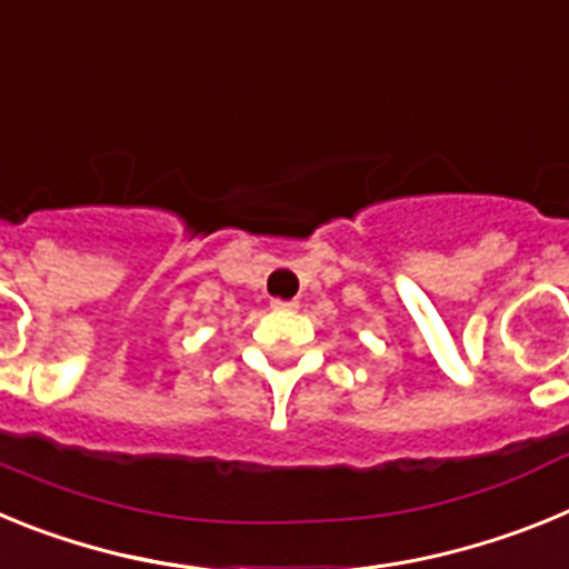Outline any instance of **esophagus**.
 Returning a JSON list of instances; mask_svg holds the SVG:
<instances>
[{"mask_svg": "<svg viewBox=\"0 0 569 569\" xmlns=\"http://www.w3.org/2000/svg\"><path fill=\"white\" fill-rule=\"evenodd\" d=\"M270 305H273L276 310H296V308H299V301H284V299H273Z\"/></svg>", "mask_w": 569, "mask_h": 569, "instance_id": "34e87169", "label": "esophagus"}]
</instances>
